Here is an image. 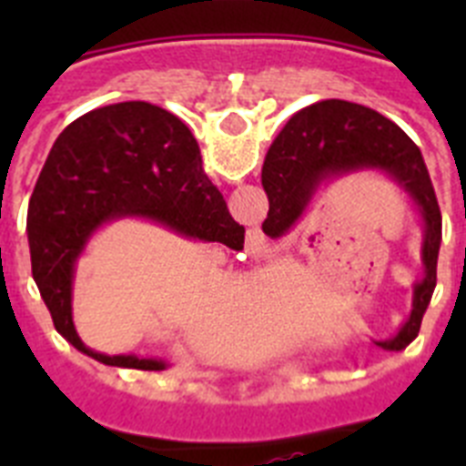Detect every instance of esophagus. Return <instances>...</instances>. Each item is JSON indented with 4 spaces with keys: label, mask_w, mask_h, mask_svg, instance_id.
Returning <instances> with one entry per match:
<instances>
[{
    "label": "esophagus",
    "mask_w": 466,
    "mask_h": 466,
    "mask_svg": "<svg viewBox=\"0 0 466 466\" xmlns=\"http://www.w3.org/2000/svg\"><path fill=\"white\" fill-rule=\"evenodd\" d=\"M266 240H263V236H257V238H247V249H249V252L252 254H258V257H263V254L268 252V249H266Z\"/></svg>",
    "instance_id": "1"
}]
</instances>
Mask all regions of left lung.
Listing matches in <instances>:
<instances>
[{
  "label": "left lung",
  "instance_id": "1",
  "mask_svg": "<svg viewBox=\"0 0 466 466\" xmlns=\"http://www.w3.org/2000/svg\"><path fill=\"white\" fill-rule=\"evenodd\" d=\"M360 172L385 175L422 224V275L413 282L410 312L394 336L376 340L385 350H403L418 336L434 294L441 209L418 144L397 123L345 100H322L296 111L263 160L261 184L270 208L261 228L279 240L306 217L319 191Z\"/></svg>",
  "mask_w": 466,
  "mask_h": 466
}]
</instances>
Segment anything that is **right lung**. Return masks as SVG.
Instances as JSON below:
<instances>
[{"label":"right lung","mask_w":466,"mask_h":466,"mask_svg":"<svg viewBox=\"0 0 466 466\" xmlns=\"http://www.w3.org/2000/svg\"><path fill=\"white\" fill-rule=\"evenodd\" d=\"M144 219L187 240L242 249L245 226L209 182L196 137L175 114L149 102L93 109L53 144L30 200L32 278L53 324L76 350L106 366L166 371V360L102 355L79 339L72 319L76 266L102 226Z\"/></svg>","instance_id":"obj_1"}]
</instances>
